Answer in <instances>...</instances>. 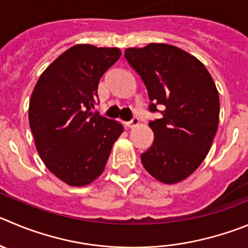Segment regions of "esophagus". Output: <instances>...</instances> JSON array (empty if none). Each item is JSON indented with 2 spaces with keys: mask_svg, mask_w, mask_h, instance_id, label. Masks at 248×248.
<instances>
[{
  "mask_svg": "<svg viewBox=\"0 0 248 248\" xmlns=\"http://www.w3.org/2000/svg\"><path fill=\"white\" fill-rule=\"evenodd\" d=\"M140 124V120H138V117H132V120H129V121H126L124 122V124L126 127H128V128H133V127H136L137 124Z\"/></svg>",
  "mask_w": 248,
  "mask_h": 248,
  "instance_id": "34e87169",
  "label": "esophagus"
}]
</instances>
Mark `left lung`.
I'll use <instances>...</instances> for the list:
<instances>
[{"label": "left lung", "mask_w": 248, "mask_h": 248, "mask_svg": "<svg viewBox=\"0 0 248 248\" xmlns=\"http://www.w3.org/2000/svg\"><path fill=\"white\" fill-rule=\"evenodd\" d=\"M124 57L144 83L154 140L140 160L154 179L176 184L207 156L219 124V94L204 64L168 44L127 48ZM162 110H158L157 106Z\"/></svg>", "instance_id": "1"}]
</instances>
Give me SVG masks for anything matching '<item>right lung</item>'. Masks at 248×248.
Here are the masks:
<instances>
[{"mask_svg": "<svg viewBox=\"0 0 248 248\" xmlns=\"http://www.w3.org/2000/svg\"><path fill=\"white\" fill-rule=\"evenodd\" d=\"M121 56L116 47L72 46L39 78L29 124L46 168L69 186H85L104 171L124 127L94 112L103 75Z\"/></svg>", "mask_w": 248, "mask_h": 248, "instance_id": "right-lung-1", "label": "right lung"}]
</instances>
